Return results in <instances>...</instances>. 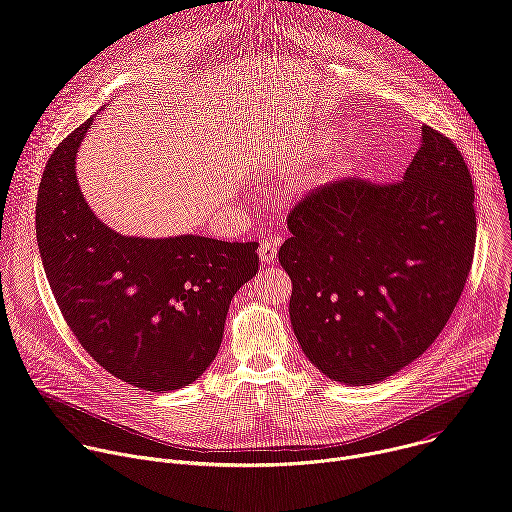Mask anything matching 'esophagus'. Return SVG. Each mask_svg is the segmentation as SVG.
I'll return each instance as SVG.
<instances>
[{"label": "esophagus", "instance_id": "34e87169", "mask_svg": "<svg viewBox=\"0 0 512 512\" xmlns=\"http://www.w3.org/2000/svg\"><path fill=\"white\" fill-rule=\"evenodd\" d=\"M277 249H279V245H277L275 241H265V243H261V247H259V259H261V263H271V261L275 259V255H277Z\"/></svg>", "mask_w": 512, "mask_h": 512}]
</instances>
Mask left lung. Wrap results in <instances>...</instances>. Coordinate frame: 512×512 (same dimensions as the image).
<instances>
[{"label": "left lung", "instance_id": "1", "mask_svg": "<svg viewBox=\"0 0 512 512\" xmlns=\"http://www.w3.org/2000/svg\"><path fill=\"white\" fill-rule=\"evenodd\" d=\"M287 229L279 263L304 354L332 381L375 385L431 346L462 296L472 178L454 141L423 125L401 182L326 184L289 212Z\"/></svg>", "mask_w": 512, "mask_h": 512}]
</instances>
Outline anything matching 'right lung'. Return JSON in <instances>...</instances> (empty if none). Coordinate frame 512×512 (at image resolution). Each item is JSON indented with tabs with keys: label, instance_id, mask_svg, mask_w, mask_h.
<instances>
[{
	"label": "right lung",
	"instance_id": "add662e5",
	"mask_svg": "<svg viewBox=\"0 0 512 512\" xmlns=\"http://www.w3.org/2000/svg\"><path fill=\"white\" fill-rule=\"evenodd\" d=\"M91 125L93 117L58 145L38 190L36 237L52 294L107 373L154 393L188 387L221 348L229 304L259 269V243L107 227L75 170Z\"/></svg>",
	"mask_w": 512,
	"mask_h": 512
}]
</instances>
